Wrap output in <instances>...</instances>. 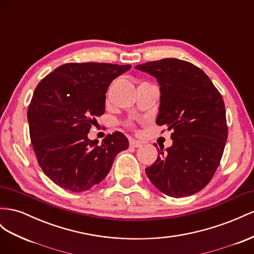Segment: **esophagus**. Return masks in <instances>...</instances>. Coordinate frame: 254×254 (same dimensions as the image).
Segmentation results:
<instances>
[{
  "mask_svg": "<svg viewBox=\"0 0 254 254\" xmlns=\"http://www.w3.org/2000/svg\"><path fill=\"white\" fill-rule=\"evenodd\" d=\"M129 144H130V146H131V147H140V146H142V142H140L138 140H134V139H130Z\"/></svg>",
  "mask_w": 254,
  "mask_h": 254,
  "instance_id": "obj_1",
  "label": "esophagus"
}]
</instances>
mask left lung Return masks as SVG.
Returning a JSON list of instances; mask_svg holds the SVG:
<instances>
[{
  "label": "left lung",
  "instance_id": "1",
  "mask_svg": "<svg viewBox=\"0 0 254 254\" xmlns=\"http://www.w3.org/2000/svg\"><path fill=\"white\" fill-rule=\"evenodd\" d=\"M135 68L158 81L156 123L173 130L172 146L160 148L146 175L169 196L194 194L210 182L223 155L228 125L222 96L207 74L187 61L163 59Z\"/></svg>",
  "mask_w": 254,
  "mask_h": 254
}]
</instances>
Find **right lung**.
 <instances>
[{
    "label": "right lung",
    "instance_id": "add662e5",
    "mask_svg": "<svg viewBox=\"0 0 254 254\" xmlns=\"http://www.w3.org/2000/svg\"><path fill=\"white\" fill-rule=\"evenodd\" d=\"M130 65L67 63L39 82L27 109L30 136L38 164L61 188L81 192L108 175L115 156L129 146L122 132L87 138L105 113L106 92Z\"/></svg>",
    "mask_w": 254,
    "mask_h": 254
}]
</instances>
